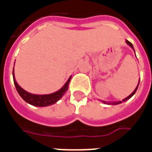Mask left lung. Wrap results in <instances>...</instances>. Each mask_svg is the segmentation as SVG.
I'll return each instance as SVG.
<instances>
[{
  "label": "left lung",
  "instance_id": "1",
  "mask_svg": "<svg viewBox=\"0 0 152 152\" xmlns=\"http://www.w3.org/2000/svg\"><path fill=\"white\" fill-rule=\"evenodd\" d=\"M126 44H127V45H128L129 46H130V47H131V48L133 49V50H134V52L135 53V50H134V46H133L132 43H131V42H129L128 40H126ZM135 56H136V54H135ZM139 82H140V80H139L138 84H137V87H136V88H135V89H134V91H133L132 93L130 94V96H128L126 98H125V99H123L122 101H117V102H106V101H102V100H99V101L102 102H103V103H105V104H108V105H118V104L122 103L123 102H125V101H126V100L130 99V98L132 97V96H134V95L135 92H136L137 90V88H138Z\"/></svg>",
  "mask_w": 152,
  "mask_h": 152
}]
</instances>
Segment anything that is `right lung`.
Segmentation results:
<instances>
[{
	"instance_id": "obj_1",
	"label": "right lung",
	"mask_w": 152,
	"mask_h": 152,
	"mask_svg": "<svg viewBox=\"0 0 152 152\" xmlns=\"http://www.w3.org/2000/svg\"><path fill=\"white\" fill-rule=\"evenodd\" d=\"M71 76L69 77L67 82L64 85V86L61 88V89L55 91L53 93L47 94V95H37V94L30 93L28 91H26L17 83L15 77V73H14L13 70L14 83H15V85L18 93L19 94V96L27 103L34 106H38V107H44V106H50V105L56 103V102L61 99V98L63 97V96L64 95L65 92L68 89V85L69 83H70V81H71Z\"/></svg>"
}]
</instances>
